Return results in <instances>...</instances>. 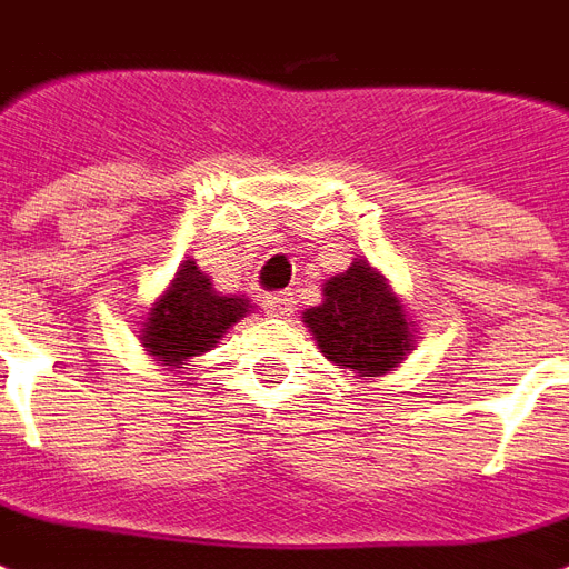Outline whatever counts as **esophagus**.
I'll return each instance as SVG.
<instances>
[{
    "mask_svg": "<svg viewBox=\"0 0 569 569\" xmlns=\"http://www.w3.org/2000/svg\"><path fill=\"white\" fill-rule=\"evenodd\" d=\"M263 308H267V315L272 317H288L290 311H293V293H284V290L270 293V297L263 299Z\"/></svg>",
    "mask_w": 569,
    "mask_h": 569,
    "instance_id": "obj_1",
    "label": "esophagus"
}]
</instances>
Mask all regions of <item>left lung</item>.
I'll return each instance as SVG.
<instances>
[{
	"label": "left lung",
	"instance_id": "8db88e82",
	"mask_svg": "<svg viewBox=\"0 0 569 569\" xmlns=\"http://www.w3.org/2000/svg\"><path fill=\"white\" fill-rule=\"evenodd\" d=\"M323 297L320 306L308 308L306 323L326 359L353 368L359 377L398 368L409 347V326L382 276L356 261L326 281Z\"/></svg>",
	"mask_w": 569,
	"mask_h": 569
}]
</instances>
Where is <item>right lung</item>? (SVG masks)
Segmentation results:
<instances>
[{
	"mask_svg": "<svg viewBox=\"0 0 569 569\" xmlns=\"http://www.w3.org/2000/svg\"><path fill=\"white\" fill-rule=\"evenodd\" d=\"M249 299L219 297L196 261L180 263L169 293L151 308L144 323V347L160 362H183L198 356L246 315Z\"/></svg>",
	"mask_w": 569,
	"mask_h": 569,
	"instance_id": "obj_1",
	"label": "right lung"
}]
</instances>
